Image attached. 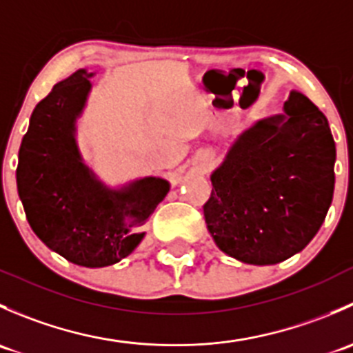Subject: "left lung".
I'll use <instances>...</instances> for the list:
<instances>
[{
    "label": "left lung",
    "instance_id": "left-lung-1",
    "mask_svg": "<svg viewBox=\"0 0 353 353\" xmlns=\"http://www.w3.org/2000/svg\"><path fill=\"white\" fill-rule=\"evenodd\" d=\"M283 110L237 138L212 174L203 206L215 244L249 265H275L302 251L333 199L336 148L328 119L295 90Z\"/></svg>",
    "mask_w": 353,
    "mask_h": 353
}]
</instances>
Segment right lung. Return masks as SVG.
I'll list each match as a JSON object with an SVG mask.
<instances>
[{
  "instance_id": "right-lung-1",
  "label": "right lung",
  "mask_w": 353,
  "mask_h": 353,
  "mask_svg": "<svg viewBox=\"0 0 353 353\" xmlns=\"http://www.w3.org/2000/svg\"><path fill=\"white\" fill-rule=\"evenodd\" d=\"M94 73L74 71L35 105L19 152L17 188L35 236L74 265L102 268L133 252L137 232L169 193V183L143 177L109 190L85 165L74 140L77 117Z\"/></svg>"
}]
</instances>
